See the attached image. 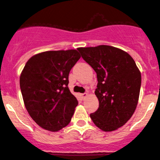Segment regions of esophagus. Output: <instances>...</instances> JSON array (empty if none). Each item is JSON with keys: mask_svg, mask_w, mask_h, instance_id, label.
Segmentation results:
<instances>
[{"mask_svg": "<svg viewBox=\"0 0 160 160\" xmlns=\"http://www.w3.org/2000/svg\"><path fill=\"white\" fill-rule=\"evenodd\" d=\"M80 96H81V98L83 100V99L88 96V93H83V94H80Z\"/></svg>", "mask_w": 160, "mask_h": 160, "instance_id": "34e87169", "label": "esophagus"}]
</instances>
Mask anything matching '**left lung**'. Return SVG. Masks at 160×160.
<instances>
[{"label":"left lung","instance_id":"8db88e82","mask_svg":"<svg viewBox=\"0 0 160 160\" xmlns=\"http://www.w3.org/2000/svg\"><path fill=\"white\" fill-rule=\"evenodd\" d=\"M83 59L97 74L98 108L90 114L94 124L112 131L131 119L137 107L142 77L132 57L108 45L79 48Z\"/></svg>","mask_w":160,"mask_h":160}]
</instances>
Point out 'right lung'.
I'll list each match as a JSON object with an SVG mask.
<instances>
[{
    "mask_svg": "<svg viewBox=\"0 0 160 160\" xmlns=\"http://www.w3.org/2000/svg\"><path fill=\"white\" fill-rule=\"evenodd\" d=\"M80 58L77 50L49 51L26 62L22 95L29 116L44 129L58 131L71 121L78 101L68 88L69 74Z\"/></svg>",
    "mask_w": 160,
    "mask_h": 160,
    "instance_id": "1",
    "label": "right lung"
}]
</instances>
